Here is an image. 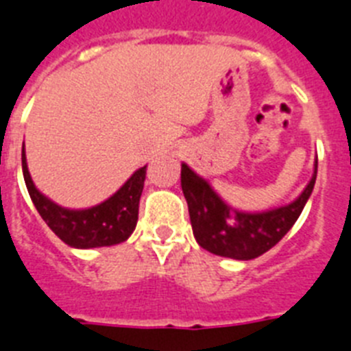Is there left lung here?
<instances>
[{"mask_svg":"<svg viewBox=\"0 0 351 351\" xmlns=\"http://www.w3.org/2000/svg\"><path fill=\"white\" fill-rule=\"evenodd\" d=\"M316 173L318 161L314 165L309 184L291 204L263 213H243L227 206L204 178L197 176L186 163H182L181 186L197 243L215 256L239 261L263 256L295 226L313 193Z\"/></svg>","mask_w":351,"mask_h":351,"instance_id":"obj_1","label":"left lung"}]
</instances>
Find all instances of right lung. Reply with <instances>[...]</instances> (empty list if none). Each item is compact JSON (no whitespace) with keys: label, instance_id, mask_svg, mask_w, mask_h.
Segmentation results:
<instances>
[{"label":"right lung","instance_id":"1","mask_svg":"<svg viewBox=\"0 0 351 351\" xmlns=\"http://www.w3.org/2000/svg\"><path fill=\"white\" fill-rule=\"evenodd\" d=\"M147 167H142L101 204L88 209H67L55 204L35 188L23 149V176L26 188L42 220L64 243L74 248H97L119 245L133 234L138 221V204L145 182Z\"/></svg>","mask_w":351,"mask_h":351}]
</instances>
